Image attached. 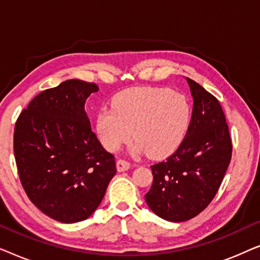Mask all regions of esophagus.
Segmentation results:
<instances>
[{"label": "esophagus", "instance_id": "1", "mask_svg": "<svg viewBox=\"0 0 260 260\" xmlns=\"http://www.w3.org/2000/svg\"><path fill=\"white\" fill-rule=\"evenodd\" d=\"M130 162L126 161V159H123V158H119L118 161H117V170L118 172H125L130 168Z\"/></svg>", "mask_w": 260, "mask_h": 260}]
</instances>
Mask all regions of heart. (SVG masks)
<instances>
[{
	"instance_id": "1",
	"label": "heart",
	"mask_w": 260,
	"mask_h": 260,
	"mask_svg": "<svg viewBox=\"0 0 260 260\" xmlns=\"http://www.w3.org/2000/svg\"><path fill=\"white\" fill-rule=\"evenodd\" d=\"M191 122L186 95L162 87H133L117 93L111 109H102L95 131L102 144L116 151L133 136L136 147L154 158L173 154L182 143Z\"/></svg>"
}]
</instances>
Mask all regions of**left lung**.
Segmentation results:
<instances>
[{
	"mask_svg": "<svg viewBox=\"0 0 260 260\" xmlns=\"http://www.w3.org/2000/svg\"><path fill=\"white\" fill-rule=\"evenodd\" d=\"M193 112L189 130L176 151L151 166L152 181L145 201L168 221L189 220L218 193L232 157V141L218 99L187 78Z\"/></svg>",
	"mask_w": 260,
	"mask_h": 260,
	"instance_id": "obj_1",
	"label": "left lung"
}]
</instances>
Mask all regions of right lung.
<instances>
[{
  "instance_id": "1",
  "label": "right lung",
  "mask_w": 260,
  "mask_h": 260,
  "mask_svg": "<svg viewBox=\"0 0 260 260\" xmlns=\"http://www.w3.org/2000/svg\"><path fill=\"white\" fill-rule=\"evenodd\" d=\"M94 83L66 80L42 91L14 129V155L29 200L56 221H83L104 198L116 174L115 156L91 129L85 102Z\"/></svg>"
}]
</instances>
